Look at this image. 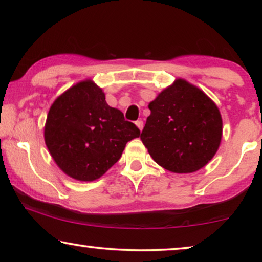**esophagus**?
Masks as SVG:
<instances>
[{"instance_id":"1","label":"esophagus","mask_w":262,"mask_h":262,"mask_svg":"<svg viewBox=\"0 0 262 262\" xmlns=\"http://www.w3.org/2000/svg\"><path fill=\"white\" fill-rule=\"evenodd\" d=\"M136 125H137V127H138L141 131L143 130V126H144V124H143L142 120H137V121H136Z\"/></svg>"}]
</instances>
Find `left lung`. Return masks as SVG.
Segmentation results:
<instances>
[{
	"instance_id": "obj_1",
	"label": "left lung",
	"mask_w": 262,
	"mask_h": 262,
	"mask_svg": "<svg viewBox=\"0 0 262 262\" xmlns=\"http://www.w3.org/2000/svg\"><path fill=\"white\" fill-rule=\"evenodd\" d=\"M141 139L152 160L173 173H194L216 155L223 121L202 89L177 78L149 103Z\"/></svg>"
}]
</instances>
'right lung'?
<instances>
[{
  "label": "right lung",
  "mask_w": 262,
  "mask_h": 262,
  "mask_svg": "<svg viewBox=\"0 0 262 262\" xmlns=\"http://www.w3.org/2000/svg\"><path fill=\"white\" fill-rule=\"evenodd\" d=\"M141 131L107 105L94 81L83 80L67 89L50 107L44 127L45 144L59 169L78 181L101 178L120 159L126 143Z\"/></svg>",
  "instance_id": "1"
}]
</instances>
